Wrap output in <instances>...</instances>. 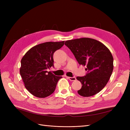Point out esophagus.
I'll return each mask as SVG.
<instances>
[{"label":"esophagus","mask_w":130,"mask_h":130,"mask_svg":"<svg viewBox=\"0 0 130 130\" xmlns=\"http://www.w3.org/2000/svg\"><path fill=\"white\" fill-rule=\"evenodd\" d=\"M67 78L68 79H69L70 81H75L76 80V78L75 77H69V76H67Z\"/></svg>","instance_id":"34e87169"}]
</instances>
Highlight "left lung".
Wrapping results in <instances>:
<instances>
[{"instance_id":"8db88e82","label":"left lung","mask_w":130,"mask_h":130,"mask_svg":"<svg viewBox=\"0 0 130 130\" xmlns=\"http://www.w3.org/2000/svg\"><path fill=\"white\" fill-rule=\"evenodd\" d=\"M65 45L73 52L80 65H86L88 74L78 76L82 88L79 95L88 97L103 89L113 69V58L109 50L99 41L90 38H80L65 41Z\"/></svg>"}]
</instances>
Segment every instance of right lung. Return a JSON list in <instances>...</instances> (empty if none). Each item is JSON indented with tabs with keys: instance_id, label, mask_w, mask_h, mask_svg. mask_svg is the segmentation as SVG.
<instances>
[{
	"instance_id": "add662e5",
	"label": "right lung",
	"mask_w": 130,
	"mask_h": 130,
	"mask_svg": "<svg viewBox=\"0 0 130 130\" xmlns=\"http://www.w3.org/2000/svg\"><path fill=\"white\" fill-rule=\"evenodd\" d=\"M64 42H47L35 46L22 59L19 71L24 87L36 97L45 98L51 95L62 78L46 69L54 67V53L62 47Z\"/></svg>"
}]
</instances>
